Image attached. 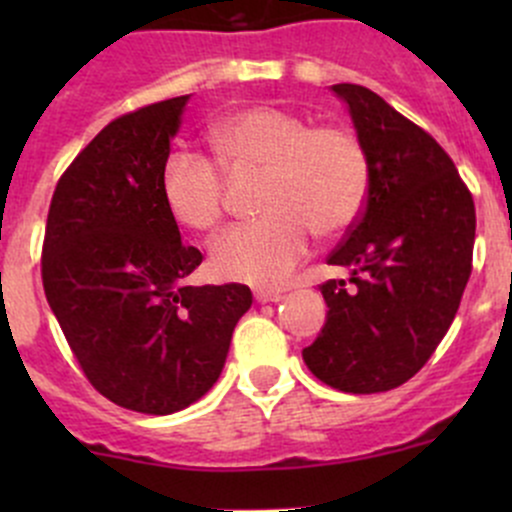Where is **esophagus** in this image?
I'll list each match as a JSON object with an SVG mask.
<instances>
[{
  "instance_id": "1",
  "label": "esophagus",
  "mask_w": 512,
  "mask_h": 512,
  "mask_svg": "<svg viewBox=\"0 0 512 512\" xmlns=\"http://www.w3.org/2000/svg\"><path fill=\"white\" fill-rule=\"evenodd\" d=\"M255 299L260 304H270V302H282V299H285V294L270 292V289H260V292H255Z\"/></svg>"
}]
</instances>
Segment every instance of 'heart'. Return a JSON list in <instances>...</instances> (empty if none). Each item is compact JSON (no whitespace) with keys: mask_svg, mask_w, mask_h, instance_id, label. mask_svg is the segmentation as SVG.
I'll return each mask as SVG.
<instances>
[{"mask_svg":"<svg viewBox=\"0 0 512 512\" xmlns=\"http://www.w3.org/2000/svg\"><path fill=\"white\" fill-rule=\"evenodd\" d=\"M215 158L173 151L160 168V195L175 223L215 230L225 213V173L265 170L262 218L223 232L210 247L218 277L282 287L309 255L312 232L337 235L356 223L369 195L371 165L352 128L309 126L299 113L250 106L210 128Z\"/></svg>","mask_w":512,"mask_h":512,"instance_id":"1","label":"heart"}]
</instances>
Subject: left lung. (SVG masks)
<instances>
[{"mask_svg": "<svg viewBox=\"0 0 512 512\" xmlns=\"http://www.w3.org/2000/svg\"><path fill=\"white\" fill-rule=\"evenodd\" d=\"M371 165L369 195L319 285L327 324L304 349L319 381L347 394L406 384L446 337L473 270L476 205L451 156L366 86L334 84Z\"/></svg>", "mask_w": 512, "mask_h": 512, "instance_id": "obj_1", "label": "left lung"}]
</instances>
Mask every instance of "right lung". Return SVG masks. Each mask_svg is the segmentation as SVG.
I'll list each match as a JSON object with an SVG mask.
<instances>
[{"instance_id": "add662e5", "label": "right lung", "mask_w": 512, "mask_h": 512, "mask_svg": "<svg viewBox=\"0 0 512 512\" xmlns=\"http://www.w3.org/2000/svg\"><path fill=\"white\" fill-rule=\"evenodd\" d=\"M188 96L123 113L71 160L46 218L41 282L51 312L98 394L165 416L210 391L245 285H185L203 262L180 242L160 168Z\"/></svg>"}]
</instances>
